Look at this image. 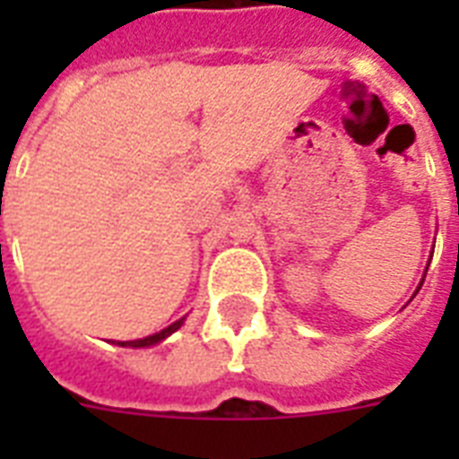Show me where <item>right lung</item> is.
<instances>
[{
    "label": "right lung",
    "instance_id": "right-lung-1",
    "mask_svg": "<svg viewBox=\"0 0 459 459\" xmlns=\"http://www.w3.org/2000/svg\"><path fill=\"white\" fill-rule=\"evenodd\" d=\"M180 326H183V319L173 321L171 326H166L164 331H159V333L140 338V341H124V342H118V345H124V348H147V345H154V342H161L164 338H169V335H171L173 331H178Z\"/></svg>",
    "mask_w": 459,
    "mask_h": 459
}]
</instances>
